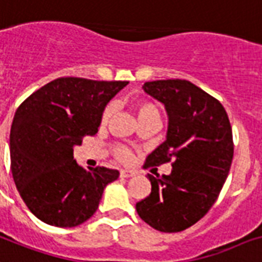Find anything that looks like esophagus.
Here are the masks:
<instances>
[{"instance_id":"1","label":"esophagus","mask_w":262,"mask_h":262,"mask_svg":"<svg viewBox=\"0 0 262 262\" xmlns=\"http://www.w3.org/2000/svg\"><path fill=\"white\" fill-rule=\"evenodd\" d=\"M137 175V172L131 171V169H121L120 176L121 178H131V176Z\"/></svg>"}]
</instances>
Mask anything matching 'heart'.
<instances>
[{
	"label": "heart",
	"mask_w": 262,
	"mask_h": 262,
	"mask_svg": "<svg viewBox=\"0 0 262 262\" xmlns=\"http://www.w3.org/2000/svg\"><path fill=\"white\" fill-rule=\"evenodd\" d=\"M128 106L131 109V112L134 113V116L137 117L138 124L159 125L160 119H161L160 111L151 101L143 98L133 99L128 103ZM112 112L113 108L111 105H108L106 108L103 109L102 115H101V124L105 125L108 123L109 117L112 116ZM115 157L121 163H125V161H128L131 159V151L124 146H116L115 147Z\"/></svg>",
	"instance_id": "heart-1"
}]
</instances>
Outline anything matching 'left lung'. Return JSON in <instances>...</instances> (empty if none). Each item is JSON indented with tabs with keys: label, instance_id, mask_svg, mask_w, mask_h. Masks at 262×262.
Masks as SVG:
<instances>
[{
	"label": "left lung",
	"instance_id": "8db88e82",
	"mask_svg": "<svg viewBox=\"0 0 262 262\" xmlns=\"http://www.w3.org/2000/svg\"><path fill=\"white\" fill-rule=\"evenodd\" d=\"M165 106V141L147 156L145 168L172 161L169 175H147L151 191L137 204L139 217L161 232L183 231L208 213L230 172L232 129L222 103L188 80L143 84Z\"/></svg>",
	"mask_w": 262,
	"mask_h": 262
}]
</instances>
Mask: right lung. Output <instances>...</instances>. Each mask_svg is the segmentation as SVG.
Masks as SVG:
<instances>
[{"label":"right lung","instance_id":"obj_1","mask_svg":"<svg viewBox=\"0 0 262 262\" xmlns=\"http://www.w3.org/2000/svg\"><path fill=\"white\" fill-rule=\"evenodd\" d=\"M125 86L58 78L17 108L9 138L12 175L40 222L61 228L82 224L95 213L103 188L119 178L116 169L79 165L74 149L98 133L103 109Z\"/></svg>","mask_w":262,"mask_h":262}]
</instances>
